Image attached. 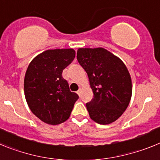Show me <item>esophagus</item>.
I'll return each instance as SVG.
<instances>
[{
  "instance_id": "obj_1",
  "label": "esophagus",
  "mask_w": 160,
  "mask_h": 160,
  "mask_svg": "<svg viewBox=\"0 0 160 160\" xmlns=\"http://www.w3.org/2000/svg\"><path fill=\"white\" fill-rule=\"evenodd\" d=\"M81 93H82V90L81 89H79V90L77 91V94H78L79 96H81Z\"/></svg>"
}]
</instances>
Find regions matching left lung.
<instances>
[{
  "mask_svg": "<svg viewBox=\"0 0 160 160\" xmlns=\"http://www.w3.org/2000/svg\"><path fill=\"white\" fill-rule=\"evenodd\" d=\"M79 64L87 72L94 98L87 103L90 118L107 125L128 108L132 94L131 78L119 58L103 48H79Z\"/></svg>",
  "mask_w": 160,
  "mask_h": 160,
  "instance_id": "left-lung-1",
  "label": "left lung"
}]
</instances>
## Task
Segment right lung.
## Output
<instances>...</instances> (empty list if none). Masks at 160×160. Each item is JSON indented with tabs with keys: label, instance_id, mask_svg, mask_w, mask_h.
<instances>
[{
	"label": "right lung",
	"instance_id": "1",
	"mask_svg": "<svg viewBox=\"0 0 160 160\" xmlns=\"http://www.w3.org/2000/svg\"><path fill=\"white\" fill-rule=\"evenodd\" d=\"M74 58L73 49H48L29 63L24 80L25 99L42 122L58 125L70 116L78 95L70 91L62 73Z\"/></svg>",
	"mask_w": 160,
	"mask_h": 160
}]
</instances>
